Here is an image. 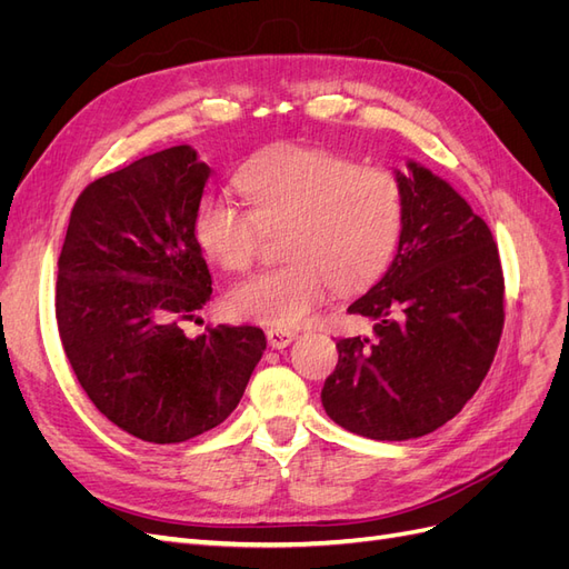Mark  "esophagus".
<instances>
[{
	"instance_id": "34e87169",
	"label": "esophagus",
	"mask_w": 569,
	"mask_h": 569,
	"mask_svg": "<svg viewBox=\"0 0 569 569\" xmlns=\"http://www.w3.org/2000/svg\"><path fill=\"white\" fill-rule=\"evenodd\" d=\"M266 335H268V343H270L272 349H284V347H289V343L295 341V337H297V332L280 330V327H270V330H268Z\"/></svg>"
}]
</instances>
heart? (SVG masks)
<instances>
[{"mask_svg":"<svg viewBox=\"0 0 569 569\" xmlns=\"http://www.w3.org/2000/svg\"><path fill=\"white\" fill-rule=\"evenodd\" d=\"M249 209L211 194L194 220L197 242L220 268L247 270L263 234L282 230L289 263L258 272L230 291L244 320L297 327L330 284L358 289L380 274L403 230V187L391 170L358 166L322 149L280 147L237 176Z\"/></svg>","mask_w":569,"mask_h":569,"instance_id":"obj_1","label":"heart"}]
</instances>
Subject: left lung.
Returning a JSON list of instances; mask_svg holds the SVG:
<instances>
[{"mask_svg":"<svg viewBox=\"0 0 569 569\" xmlns=\"http://www.w3.org/2000/svg\"><path fill=\"white\" fill-rule=\"evenodd\" d=\"M396 170L403 230L382 280L349 306L375 337L339 339L322 387L337 425L406 441L456 418L485 380L503 330V270L487 222L418 161Z\"/></svg>","mask_w":569,"mask_h":569,"instance_id":"obj_1","label":"left lung"}]
</instances>
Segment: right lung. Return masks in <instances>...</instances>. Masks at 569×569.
<instances>
[{
	"label": "right lung",
	"mask_w": 569,
	"mask_h": 569,
	"mask_svg": "<svg viewBox=\"0 0 569 569\" xmlns=\"http://www.w3.org/2000/svg\"><path fill=\"white\" fill-rule=\"evenodd\" d=\"M211 168L170 147L84 187L57 280V322L80 387L101 416L151 443H180L237 408L266 351L263 330L182 320L211 301L194 234Z\"/></svg>",
	"instance_id": "1"
}]
</instances>
